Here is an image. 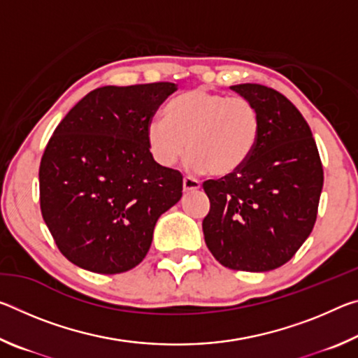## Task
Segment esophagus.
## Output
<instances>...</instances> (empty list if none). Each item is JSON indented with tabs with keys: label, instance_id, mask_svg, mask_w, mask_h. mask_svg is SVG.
I'll use <instances>...</instances> for the list:
<instances>
[{
	"label": "esophagus",
	"instance_id": "obj_1",
	"mask_svg": "<svg viewBox=\"0 0 358 358\" xmlns=\"http://www.w3.org/2000/svg\"><path fill=\"white\" fill-rule=\"evenodd\" d=\"M199 187H201V181L196 178H191V177H185V180H183V191L185 192L197 191Z\"/></svg>",
	"mask_w": 358,
	"mask_h": 358
}]
</instances>
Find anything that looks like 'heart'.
Returning a JSON list of instances; mask_svg holds the SVG:
<instances>
[{"label": "heart", "mask_w": 358, "mask_h": 358, "mask_svg": "<svg viewBox=\"0 0 358 358\" xmlns=\"http://www.w3.org/2000/svg\"><path fill=\"white\" fill-rule=\"evenodd\" d=\"M260 126V113L250 99L199 87L169 102L164 118L150 121L147 141L159 166H173L187 150L192 171L230 177L250 161Z\"/></svg>", "instance_id": "obj_1"}]
</instances>
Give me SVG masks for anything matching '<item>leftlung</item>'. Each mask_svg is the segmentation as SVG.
<instances>
[{"label": "left lung", "instance_id": "left-lung-1", "mask_svg": "<svg viewBox=\"0 0 358 358\" xmlns=\"http://www.w3.org/2000/svg\"><path fill=\"white\" fill-rule=\"evenodd\" d=\"M254 102L260 137L230 177L203 181L205 243L221 265L268 271L294 257L316 224L324 169L311 129L292 102L259 83L230 87Z\"/></svg>", "mask_w": 358, "mask_h": 358}]
</instances>
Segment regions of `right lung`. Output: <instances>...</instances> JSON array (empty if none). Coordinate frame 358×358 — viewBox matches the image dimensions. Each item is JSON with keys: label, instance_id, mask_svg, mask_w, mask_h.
<instances>
[{"label": "right lung", "instance_id": "obj_1", "mask_svg": "<svg viewBox=\"0 0 358 358\" xmlns=\"http://www.w3.org/2000/svg\"><path fill=\"white\" fill-rule=\"evenodd\" d=\"M175 92L171 82L93 90L53 131L39 167L41 213L59 252L80 268H134L157 217L180 201L183 177L157 164L147 141Z\"/></svg>", "mask_w": 358, "mask_h": 358}]
</instances>
